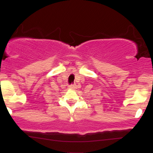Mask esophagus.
I'll list each match as a JSON object with an SVG mask.
<instances>
[{"instance_id": "esophagus-1", "label": "esophagus", "mask_w": 153, "mask_h": 153, "mask_svg": "<svg viewBox=\"0 0 153 153\" xmlns=\"http://www.w3.org/2000/svg\"><path fill=\"white\" fill-rule=\"evenodd\" d=\"M69 89H77V86H76V84H72V85L69 86Z\"/></svg>"}]
</instances>
